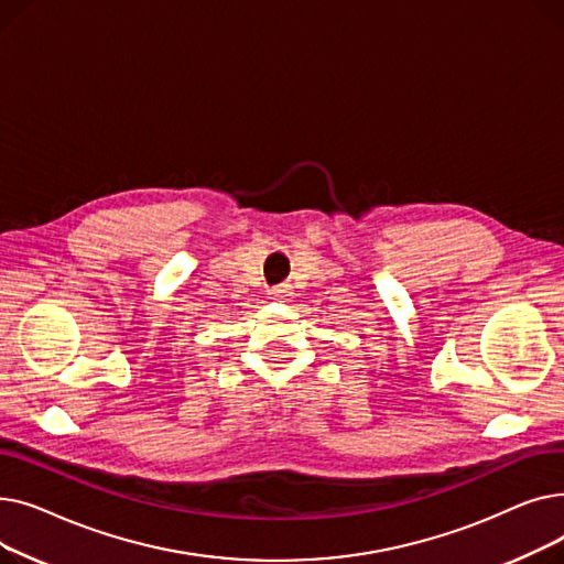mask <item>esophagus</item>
<instances>
[{"label":"esophagus","instance_id":"obj_1","mask_svg":"<svg viewBox=\"0 0 564 564\" xmlns=\"http://www.w3.org/2000/svg\"><path fill=\"white\" fill-rule=\"evenodd\" d=\"M270 300H279V302H285V300H290L292 297V288L288 285V283H281V285H276V288H270Z\"/></svg>","mask_w":564,"mask_h":564}]
</instances>
